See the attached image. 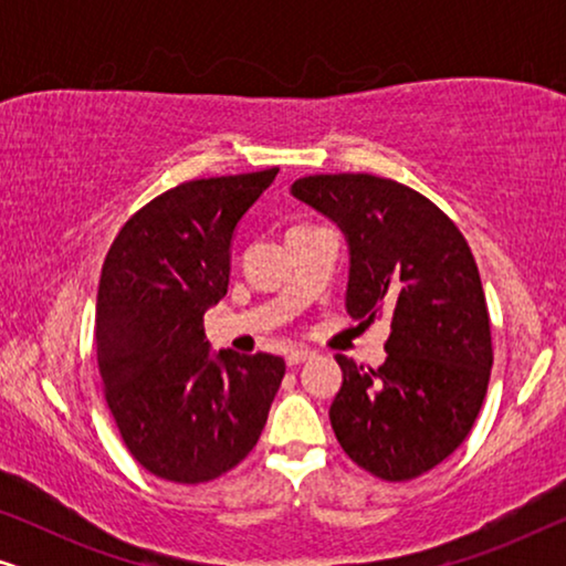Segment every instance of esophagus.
<instances>
[{
	"label": "esophagus",
	"instance_id": "1",
	"mask_svg": "<svg viewBox=\"0 0 566 566\" xmlns=\"http://www.w3.org/2000/svg\"><path fill=\"white\" fill-rule=\"evenodd\" d=\"M312 358H314L312 350H298V347H296V350L289 353V358H285V360H289V366H298V363L312 360Z\"/></svg>",
	"mask_w": 566,
	"mask_h": 566
}]
</instances>
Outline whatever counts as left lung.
<instances>
[{"label": "left lung", "instance_id": "8db88e82", "mask_svg": "<svg viewBox=\"0 0 566 566\" xmlns=\"http://www.w3.org/2000/svg\"><path fill=\"white\" fill-rule=\"evenodd\" d=\"M291 196L345 234L347 314L391 322L378 368L337 355L332 430L374 476H420L467 440L490 384V314L474 254L432 200L386 177L312 175Z\"/></svg>", "mask_w": 566, "mask_h": 566}]
</instances>
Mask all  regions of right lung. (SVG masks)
I'll use <instances>...</instances> for the list:
<instances>
[{
  "instance_id": "obj_1",
  "label": "right lung",
  "mask_w": 566,
  "mask_h": 566,
  "mask_svg": "<svg viewBox=\"0 0 566 566\" xmlns=\"http://www.w3.org/2000/svg\"><path fill=\"white\" fill-rule=\"evenodd\" d=\"M275 175L177 185L130 216L105 258L95 316L105 399L130 455L167 482H211L244 461L283 381V358L211 353L203 329L227 296L237 223Z\"/></svg>"
}]
</instances>
